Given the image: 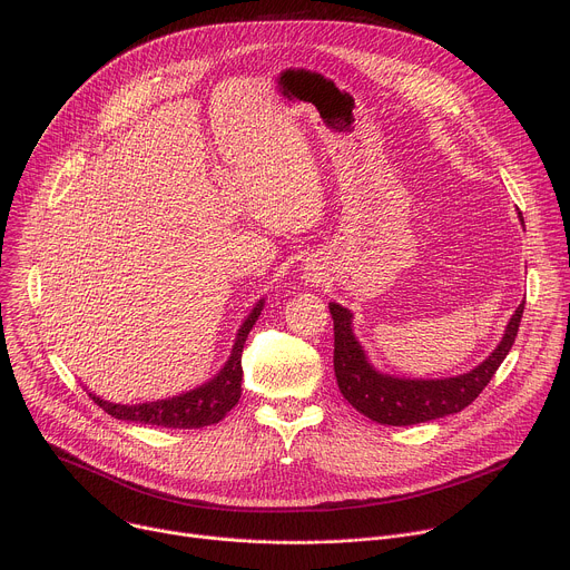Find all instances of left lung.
<instances>
[{"instance_id": "left-lung-1", "label": "left lung", "mask_w": 570, "mask_h": 570, "mask_svg": "<svg viewBox=\"0 0 570 570\" xmlns=\"http://www.w3.org/2000/svg\"><path fill=\"white\" fill-rule=\"evenodd\" d=\"M523 308L525 302L519 304V308L510 317L501 345L475 370L453 379L411 381L394 379L372 370L352 334V313L341 304L332 302L330 311L334 317V372L338 387L358 413L379 424L411 426L460 413L492 381V376L510 354L519 334Z\"/></svg>"}]
</instances>
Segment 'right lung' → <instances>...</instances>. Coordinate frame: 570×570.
<instances>
[{"mask_svg":"<svg viewBox=\"0 0 570 570\" xmlns=\"http://www.w3.org/2000/svg\"><path fill=\"white\" fill-rule=\"evenodd\" d=\"M262 308H264V302H259L253 308V313L248 315V320L243 322L229 361L225 363L220 374L214 381L205 383L203 387H196V390L174 396V399H161V401L137 403V405L110 403L95 394H90V396L115 420L139 422V424H150V426H161V429H203V426L218 424L240 399V379H243L240 354H243V345H246V338L253 330V324L257 322Z\"/></svg>","mask_w":570,"mask_h":570,"instance_id":"right-lung-1","label":"right lung"}]
</instances>
